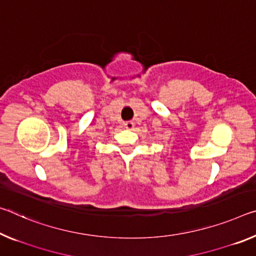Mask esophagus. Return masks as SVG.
I'll return each mask as SVG.
<instances>
[{"label": "esophagus", "instance_id": "esophagus-1", "mask_svg": "<svg viewBox=\"0 0 256 256\" xmlns=\"http://www.w3.org/2000/svg\"><path fill=\"white\" fill-rule=\"evenodd\" d=\"M124 126H125V128H126V130H133V128H134V122H132V120L125 122Z\"/></svg>", "mask_w": 256, "mask_h": 256}]
</instances>
